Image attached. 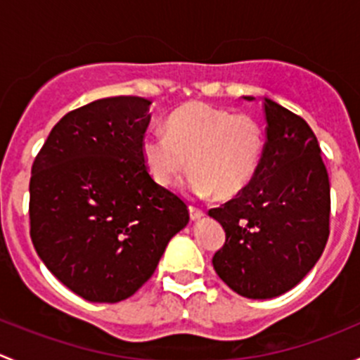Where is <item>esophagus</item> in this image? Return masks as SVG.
I'll list each match as a JSON object with an SVG mask.
<instances>
[{"mask_svg": "<svg viewBox=\"0 0 360 360\" xmlns=\"http://www.w3.org/2000/svg\"><path fill=\"white\" fill-rule=\"evenodd\" d=\"M188 209H190V217H191V219H193V221L202 219V217L205 216V210H203V209H198V207L190 205V207H188Z\"/></svg>", "mask_w": 360, "mask_h": 360, "instance_id": "obj_1", "label": "esophagus"}]
</instances>
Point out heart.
I'll use <instances>...</instances> for the list:
<instances>
[{"label": "heart", "mask_w": 360, "mask_h": 360, "mask_svg": "<svg viewBox=\"0 0 360 360\" xmlns=\"http://www.w3.org/2000/svg\"><path fill=\"white\" fill-rule=\"evenodd\" d=\"M141 153L158 186H174L190 165V193L205 198L217 191L228 198L244 191L256 176L263 132L252 116L193 103L170 115L167 132H148Z\"/></svg>", "instance_id": "obj_1"}]
</instances>
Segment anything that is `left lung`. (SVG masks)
I'll return each instance as SVG.
<instances>
[{
    "instance_id": "obj_1",
    "label": "left lung",
    "mask_w": 360,
    "mask_h": 360,
    "mask_svg": "<svg viewBox=\"0 0 360 360\" xmlns=\"http://www.w3.org/2000/svg\"><path fill=\"white\" fill-rule=\"evenodd\" d=\"M264 115L266 143L256 176L209 210L226 233L214 270L250 300L277 297L303 281L328 244L331 212L328 170L308 123L271 99H264Z\"/></svg>"
}]
</instances>
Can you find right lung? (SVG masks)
<instances>
[{
  "instance_id": "1",
  "label": "right lung",
  "mask_w": 360,
  "mask_h": 360,
  "mask_svg": "<svg viewBox=\"0 0 360 360\" xmlns=\"http://www.w3.org/2000/svg\"><path fill=\"white\" fill-rule=\"evenodd\" d=\"M150 104L120 96L68 112L32 163V245L45 266L86 301L132 296L190 221L186 203L158 186L144 165Z\"/></svg>"
}]
</instances>
